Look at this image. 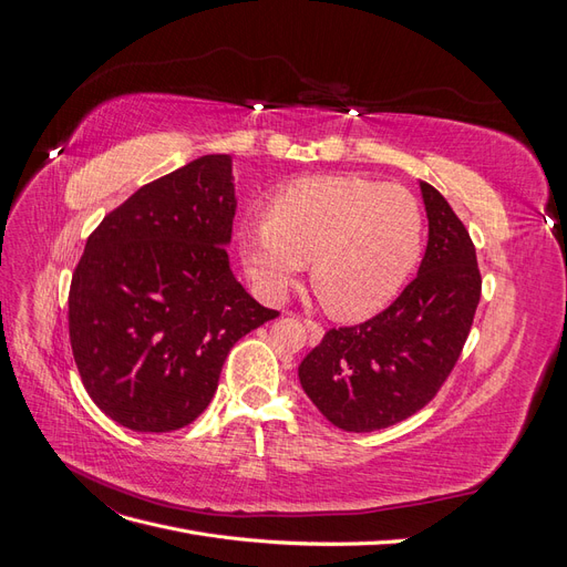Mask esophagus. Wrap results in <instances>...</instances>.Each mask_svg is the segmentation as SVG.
<instances>
[{"label":"esophagus","mask_w":567,"mask_h":567,"mask_svg":"<svg viewBox=\"0 0 567 567\" xmlns=\"http://www.w3.org/2000/svg\"><path fill=\"white\" fill-rule=\"evenodd\" d=\"M305 329H307V336H310L312 346H317V342L323 338V329H321V326H319L317 321H312V319H305Z\"/></svg>","instance_id":"34e87169"}]
</instances>
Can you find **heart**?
Segmentation results:
<instances>
[{
  "instance_id": "1",
  "label": "heart",
  "mask_w": 567,
  "mask_h": 567,
  "mask_svg": "<svg viewBox=\"0 0 567 567\" xmlns=\"http://www.w3.org/2000/svg\"><path fill=\"white\" fill-rule=\"evenodd\" d=\"M419 198L400 184L319 175L281 186L267 219L238 234L255 290L281 300L312 262V286L340 319L375 315L402 293L423 252Z\"/></svg>"
}]
</instances>
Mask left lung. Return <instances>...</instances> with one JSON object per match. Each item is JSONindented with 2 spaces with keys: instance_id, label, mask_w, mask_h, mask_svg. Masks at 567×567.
Masks as SVG:
<instances>
[{
  "instance_id": "8db88e82",
  "label": "left lung",
  "mask_w": 567,
  "mask_h": 567,
  "mask_svg": "<svg viewBox=\"0 0 567 567\" xmlns=\"http://www.w3.org/2000/svg\"><path fill=\"white\" fill-rule=\"evenodd\" d=\"M419 186L427 246L416 279L381 315L326 331L298 367L307 398L348 433L381 431L431 402L477 310L483 279L471 236L437 188Z\"/></svg>"
}]
</instances>
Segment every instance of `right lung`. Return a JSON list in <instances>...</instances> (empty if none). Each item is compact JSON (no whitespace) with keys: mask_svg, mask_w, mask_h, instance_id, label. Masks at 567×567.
Masks as SVG:
<instances>
[{"mask_svg":"<svg viewBox=\"0 0 567 567\" xmlns=\"http://www.w3.org/2000/svg\"><path fill=\"white\" fill-rule=\"evenodd\" d=\"M231 156H200L142 186L92 231L68 296L84 390L115 423L169 433L196 421L221 364L279 317L236 281Z\"/></svg>","mask_w":567,"mask_h":567,"instance_id":"add662e5","label":"right lung"}]
</instances>
